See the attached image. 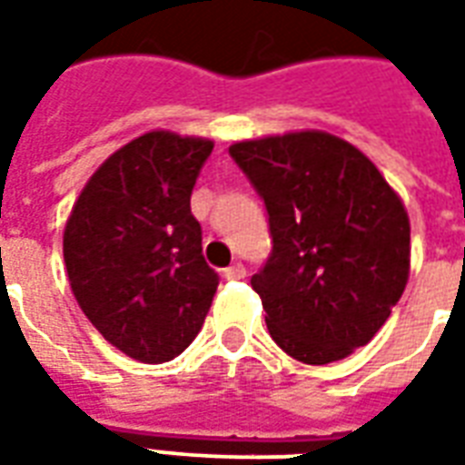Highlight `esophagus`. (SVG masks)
Instances as JSON below:
<instances>
[{
  "instance_id": "1",
  "label": "esophagus",
  "mask_w": 465,
  "mask_h": 465,
  "mask_svg": "<svg viewBox=\"0 0 465 465\" xmlns=\"http://www.w3.org/2000/svg\"><path fill=\"white\" fill-rule=\"evenodd\" d=\"M246 276V269H243V263H232V266H226L223 269V279H229V282H239Z\"/></svg>"
}]
</instances>
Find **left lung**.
<instances>
[{
	"mask_svg": "<svg viewBox=\"0 0 465 465\" xmlns=\"http://www.w3.org/2000/svg\"><path fill=\"white\" fill-rule=\"evenodd\" d=\"M262 193L273 252L252 289L272 339L312 366L376 336L411 272L406 206L353 143L319 129L229 146Z\"/></svg>",
	"mask_w": 465,
	"mask_h": 465,
	"instance_id": "1",
	"label": "left lung"
}]
</instances>
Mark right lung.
<instances>
[{
	"instance_id": "right-lung-1",
	"label": "right lung",
	"mask_w": 465,
	"mask_h": 465,
	"mask_svg": "<svg viewBox=\"0 0 465 465\" xmlns=\"http://www.w3.org/2000/svg\"><path fill=\"white\" fill-rule=\"evenodd\" d=\"M212 139L153 129L96 169L64 226L76 303L142 363L176 359L202 331L219 276L202 253L192 189Z\"/></svg>"
}]
</instances>
